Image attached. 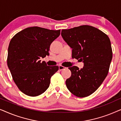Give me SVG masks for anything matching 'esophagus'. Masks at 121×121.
<instances>
[{"mask_svg": "<svg viewBox=\"0 0 121 121\" xmlns=\"http://www.w3.org/2000/svg\"><path fill=\"white\" fill-rule=\"evenodd\" d=\"M66 68L63 67V66H62V65H59V70H63V69H65Z\"/></svg>", "mask_w": 121, "mask_h": 121, "instance_id": "34e87169", "label": "esophagus"}]
</instances>
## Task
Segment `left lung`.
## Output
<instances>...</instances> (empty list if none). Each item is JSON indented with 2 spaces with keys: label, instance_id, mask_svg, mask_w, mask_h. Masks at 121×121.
<instances>
[{
  "label": "left lung",
  "instance_id": "obj_1",
  "mask_svg": "<svg viewBox=\"0 0 121 121\" xmlns=\"http://www.w3.org/2000/svg\"><path fill=\"white\" fill-rule=\"evenodd\" d=\"M61 35L72 48L73 58L84 63L81 69L76 66L69 68L72 74L66 80V86L76 96H88L100 87L108 74L112 58L110 39L89 25L62 30Z\"/></svg>",
  "mask_w": 121,
  "mask_h": 121
}]
</instances>
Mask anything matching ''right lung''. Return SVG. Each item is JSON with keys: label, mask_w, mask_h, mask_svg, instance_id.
Here are the masks:
<instances>
[{"label": "right lung", "mask_w": 121, "mask_h": 121, "mask_svg": "<svg viewBox=\"0 0 121 121\" xmlns=\"http://www.w3.org/2000/svg\"><path fill=\"white\" fill-rule=\"evenodd\" d=\"M60 31L34 26L20 31L11 39L8 66L15 83L25 95L37 96L48 88L51 78L59 67L48 66L39 59L49 56L51 44Z\"/></svg>", "instance_id": "1"}]
</instances>
